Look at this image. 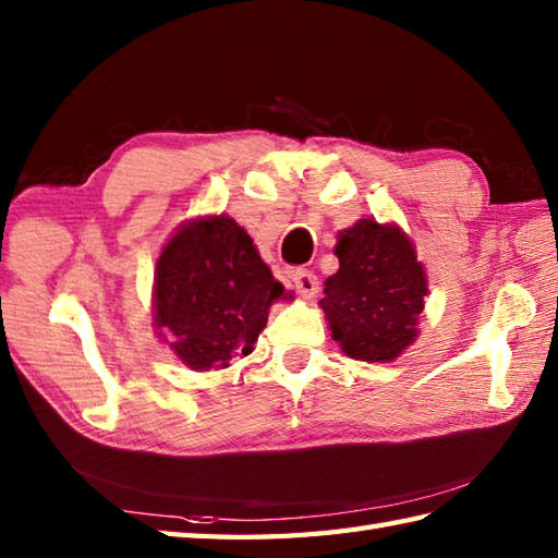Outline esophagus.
<instances>
[{"label":"esophagus","mask_w":558,"mask_h":558,"mask_svg":"<svg viewBox=\"0 0 558 558\" xmlns=\"http://www.w3.org/2000/svg\"><path fill=\"white\" fill-rule=\"evenodd\" d=\"M292 282H294V288H298L302 298H314V294L318 292V278L306 268L292 270Z\"/></svg>","instance_id":"1"}]
</instances>
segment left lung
Returning <instances> with one entry per match:
<instances>
[{"mask_svg": "<svg viewBox=\"0 0 558 558\" xmlns=\"http://www.w3.org/2000/svg\"><path fill=\"white\" fill-rule=\"evenodd\" d=\"M338 270L318 302L330 336L360 362H393L420 336L429 280L417 248L396 222L360 218L338 232Z\"/></svg>", "mask_w": 558, "mask_h": 558, "instance_id": "obj_1", "label": "left lung"}]
</instances>
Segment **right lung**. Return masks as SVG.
Instances as JSON below:
<instances>
[{
	"label": "right lung",
	"instance_id": "obj_1",
	"mask_svg": "<svg viewBox=\"0 0 558 558\" xmlns=\"http://www.w3.org/2000/svg\"><path fill=\"white\" fill-rule=\"evenodd\" d=\"M294 300L234 218L184 220L162 244L153 278V328L192 372L228 369L254 350L270 306Z\"/></svg>",
	"mask_w": 558,
	"mask_h": 558
}]
</instances>
